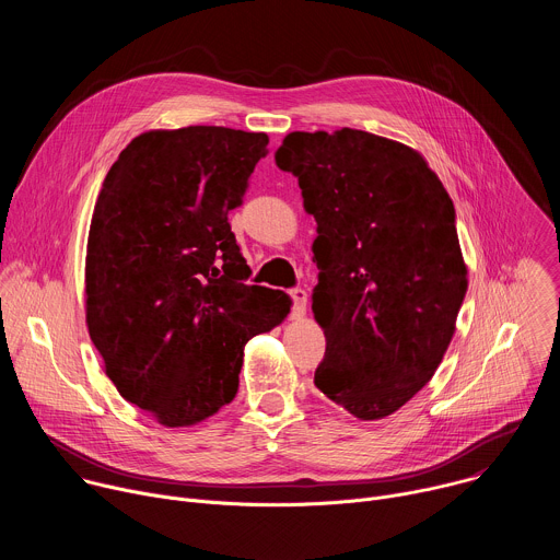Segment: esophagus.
I'll list each match as a JSON object with an SVG mask.
<instances>
[{"instance_id":"34e87169","label":"esophagus","mask_w":560,"mask_h":560,"mask_svg":"<svg viewBox=\"0 0 560 560\" xmlns=\"http://www.w3.org/2000/svg\"><path fill=\"white\" fill-rule=\"evenodd\" d=\"M290 299H292V316H303L305 314V305H307V292L301 288H292L290 290Z\"/></svg>"}]
</instances>
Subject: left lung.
Segmentation results:
<instances>
[{"label": "left lung", "instance_id": "left-lung-1", "mask_svg": "<svg viewBox=\"0 0 560 560\" xmlns=\"http://www.w3.org/2000/svg\"><path fill=\"white\" fill-rule=\"evenodd\" d=\"M275 162L316 221L314 385L361 421L394 415L454 337L467 268L454 203L421 152L365 130L290 132Z\"/></svg>", "mask_w": 560, "mask_h": 560}]
</instances>
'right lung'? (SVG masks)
Instances as JSON below:
<instances>
[{
	"mask_svg": "<svg viewBox=\"0 0 560 560\" xmlns=\"http://www.w3.org/2000/svg\"><path fill=\"white\" fill-rule=\"evenodd\" d=\"M223 126L135 137L100 190L86 250V324L108 378L166 428L195 425L238 389L246 343L290 312L248 285L228 212L268 154Z\"/></svg>",
	"mask_w": 560,
	"mask_h": 560,
	"instance_id": "right-lung-1",
	"label": "right lung"
}]
</instances>
